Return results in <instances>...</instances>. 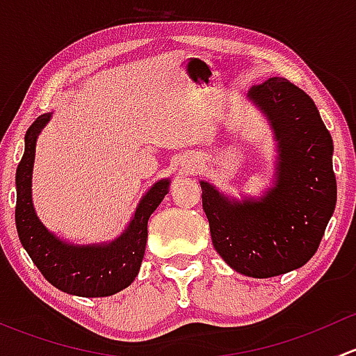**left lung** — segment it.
<instances>
[{"mask_svg":"<svg viewBox=\"0 0 356 356\" xmlns=\"http://www.w3.org/2000/svg\"><path fill=\"white\" fill-rule=\"evenodd\" d=\"M279 143L277 181L261 200L229 201L201 182L215 250L236 272L267 279L300 268L317 251L336 207L332 138L314 99L282 77L250 91Z\"/></svg>","mask_w":356,"mask_h":356,"instance_id":"1","label":"left lung"}]
</instances>
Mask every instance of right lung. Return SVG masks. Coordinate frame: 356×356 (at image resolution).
<instances>
[{
  "label": "right lung",
  "instance_id": "right-lung-1",
  "mask_svg": "<svg viewBox=\"0 0 356 356\" xmlns=\"http://www.w3.org/2000/svg\"><path fill=\"white\" fill-rule=\"evenodd\" d=\"M51 113L41 115L25 132V152L17 167V232L31 260L44 279L68 294L84 298L111 296L138 275L148 238L149 215L168 193V179L156 182L139 203L127 231L110 245H65L48 232L32 207L31 181L35 139Z\"/></svg>",
  "mask_w": 356,
  "mask_h": 356
}]
</instances>
